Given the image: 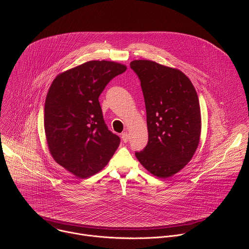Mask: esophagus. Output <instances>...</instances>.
<instances>
[{
	"mask_svg": "<svg viewBox=\"0 0 249 249\" xmlns=\"http://www.w3.org/2000/svg\"><path fill=\"white\" fill-rule=\"evenodd\" d=\"M121 138H122V140H123L124 143H127L128 140H129V136H128V133H127V132H124V133H122V134H121Z\"/></svg>",
	"mask_w": 249,
	"mask_h": 249,
	"instance_id": "1",
	"label": "esophagus"
}]
</instances>
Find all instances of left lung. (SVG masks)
I'll list each match as a JSON object with an SVG mask.
<instances>
[{"label": "left lung", "mask_w": 249, "mask_h": 249, "mask_svg": "<svg viewBox=\"0 0 249 249\" xmlns=\"http://www.w3.org/2000/svg\"><path fill=\"white\" fill-rule=\"evenodd\" d=\"M147 111L149 141L135 155L149 172L167 178L192 159L200 142L201 112L194 86L181 71L150 60H135Z\"/></svg>", "instance_id": "8db88e82"}]
</instances>
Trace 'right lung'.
<instances>
[{
  "label": "right lung",
  "instance_id": "add662e5",
  "mask_svg": "<svg viewBox=\"0 0 249 249\" xmlns=\"http://www.w3.org/2000/svg\"><path fill=\"white\" fill-rule=\"evenodd\" d=\"M125 65L89 61L59 74L45 100L44 129L55 161L79 178H87L108 163L120 138L106 126L98 97Z\"/></svg>",
  "mask_w": 249,
  "mask_h": 249
}]
</instances>
